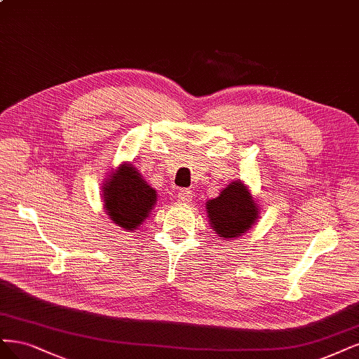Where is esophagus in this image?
<instances>
[{
	"label": "esophagus",
	"instance_id": "1",
	"mask_svg": "<svg viewBox=\"0 0 359 359\" xmlns=\"http://www.w3.org/2000/svg\"><path fill=\"white\" fill-rule=\"evenodd\" d=\"M193 199V193L187 189H182L178 191V202L181 203H190Z\"/></svg>",
	"mask_w": 359,
	"mask_h": 359
}]
</instances>
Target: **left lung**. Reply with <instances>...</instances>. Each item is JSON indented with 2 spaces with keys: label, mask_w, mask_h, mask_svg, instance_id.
<instances>
[{
  "label": "left lung",
  "mask_w": 359,
  "mask_h": 359,
  "mask_svg": "<svg viewBox=\"0 0 359 359\" xmlns=\"http://www.w3.org/2000/svg\"><path fill=\"white\" fill-rule=\"evenodd\" d=\"M209 224L222 239H234L248 231L258 218L259 209L242 181H233L218 197L206 202Z\"/></svg>",
  "instance_id": "left-lung-1"
}]
</instances>
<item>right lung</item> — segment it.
<instances>
[{
  "mask_svg": "<svg viewBox=\"0 0 359 359\" xmlns=\"http://www.w3.org/2000/svg\"><path fill=\"white\" fill-rule=\"evenodd\" d=\"M107 215L118 227L133 231L150 215L157 193L141 177L137 168L123 163L111 172L102 185Z\"/></svg>",
  "mask_w": 359,
  "mask_h": 359,
  "instance_id": "add662e5",
  "label": "right lung"
}]
</instances>
